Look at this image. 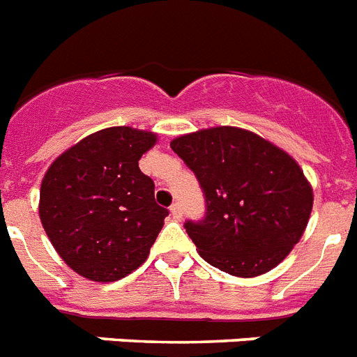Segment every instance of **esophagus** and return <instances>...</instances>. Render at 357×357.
<instances>
[{
	"mask_svg": "<svg viewBox=\"0 0 357 357\" xmlns=\"http://www.w3.org/2000/svg\"><path fill=\"white\" fill-rule=\"evenodd\" d=\"M170 214H172L174 220H181V215H183V206H181V203H172V206H170Z\"/></svg>",
	"mask_w": 357,
	"mask_h": 357,
	"instance_id": "1",
	"label": "esophagus"
}]
</instances>
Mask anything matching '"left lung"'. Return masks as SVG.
I'll use <instances>...</instances> for the list:
<instances>
[{"instance_id":"1","label":"left lung","mask_w":357,"mask_h":357,"mask_svg":"<svg viewBox=\"0 0 357 357\" xmlns=\"http://www.w3.org/2000/svg\"><path fill=\"white\" fill-rule=\"evenodd\" d=\"M170 146L205 194V220L185 223L199 256L238 278L280 265L312 212V187L298 161L238 127L203 128L178 136Z\"/></svg>"}]
</instances>
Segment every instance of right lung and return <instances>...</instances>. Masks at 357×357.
I'll return each instance as SVG.
<instances>
[{
    "mask_svg": "<svg viewBox=\"0 0 357 357\" xmlns=\"http://www.w3.org/2000/svg\"><path fill=\"white\" fill-rule=\"evenodd\" d=\"M158 134L109 127L52 161L40 190V220L63 261L98 283L142 266L169 211L154 202V181L137 161Z\"/></svg>",
    "mask_w": 357,
    "mask_h": 357,
    "instance_id": "obj_1",
    "label": "right lung"
}]
</instances>
